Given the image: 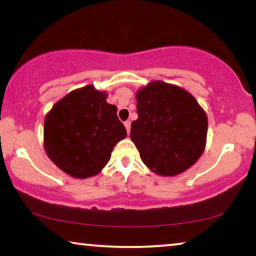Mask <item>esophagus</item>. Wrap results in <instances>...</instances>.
<instances>
[{"label": "esophagus", "instance_id": "34e87169", "mask_svg": "<svg viewBox=\"0 0 256 256\" xmlns=\"http://www.w3.org/2000/svg\"><path fill=\"white\" fill-rule=\"evenodd\" d=\"M124 126H125V128H126V132L128 134L130 130H131V122H130V120H126V122L124 123Z\"/></svg>", "mask_w": 256, "mask_h": 256}]
</instances>
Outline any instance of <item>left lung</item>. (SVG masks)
<instances>
[{"mask_svg":"<svg viewBox=\"0 0 256 256\" xmlns=\"http://www.w3.org/2000/svg\"><path fill=\"white\" fill-rule=\"evenodd\" d=\"M136 112L130 136L150 170L175 176L201 157L208 118L185 89L164 81L150 82L138 90Z\"/></svg>","mask_w":256,"mask_h":256,"instance_id":"left-lung-1","label":"left lung"}]
</instances>
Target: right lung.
Returning <instances> with one entry per match:
<instances>
[{"instance_id": "obj_1", "label": "right lung", "mask_w": 256, "mask_h": 256, "mask_svg": "<svg viewBox=\"0 0 256 256\" xmlns=\"http://www.w3.org/2000/svg\"><path fill=\"white\" fill-rule=\"evenodd\" d=\"M107 94L92 84L76 89L55 104L44 120V146L48 158L74 178L97 175L110 162L126 130Z\"/></svg>"}]
</instances>
